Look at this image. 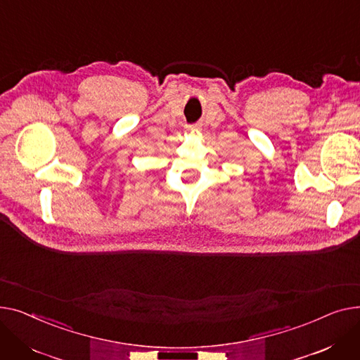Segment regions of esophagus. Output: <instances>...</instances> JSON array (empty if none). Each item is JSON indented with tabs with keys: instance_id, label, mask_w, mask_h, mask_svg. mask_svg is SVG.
Segmentation results:
<instances>
[{
	"instance_id": "34e87169",
	"label": "esophagus",
	"mask_w": 360,
	"mask_h": 360,
	"mask_svg": "<svg viewBox=\"0 0 360 360\" xmlns=\"http://www.w3.org/2000/svg\"><path fill=\"white\" fill-rule=\"evenodd\" d=\"M186 128L188 131H198L199 129V124H188V126H186Z\"/></svg>"
}]
</instances>
